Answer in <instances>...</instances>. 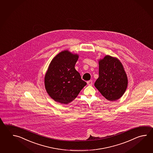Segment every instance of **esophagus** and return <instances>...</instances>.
<instances>
[{
  "instance_id": "34e87169",
  "label": "esophagus",
  "mask_w": 153,
  "mask_h": 153,
  "mask_svg": "<svg viewBox=\"0 0 153 153\" xmlns=\"http://www.w3.org/2000/svg\"><path fill=\"white\" fill-rule=\"evenodd\" d=\"M87 83H88V85H92V84H93V82H92V80H89V81H88Z\"/></svg>"
}]
</instances>
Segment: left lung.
<instances>
[{
  "mask_svg": "<svg viewBox=\"0 0 153 153\" xmlns=\"http://www.w3.org/2000/svg\"><path fill=\"white\" fill-rule=\"evenodd\" d=\"M127 83V75L118 59L107 55L99 61V77L94 86L107 100L119 99L126 91Z\"/></svg>",
  "mask_w": 153,
  "mask_h": 153,
  "instance_id": "left-lung-1",
  "label": "left lung"
}]
</instances>
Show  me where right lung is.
I'll return each mask as SVG.
<instances>
[{"label":"right lung","mask_w":153,"mask_h":153,"mask_svg":"<svg viewBox=\"0 0 153 153\" xmlns=\"http://www.w3.org/2000/svg\"><path fill=\"white\" fill-rule=\"evenodd\" d=\"M78 57V55L65 50L56 56L49 65L45 76V88L57 102L70 103L86 85L75 69Z\"/></svg>","instance_id":"right-lung-1"}]
</instances>
